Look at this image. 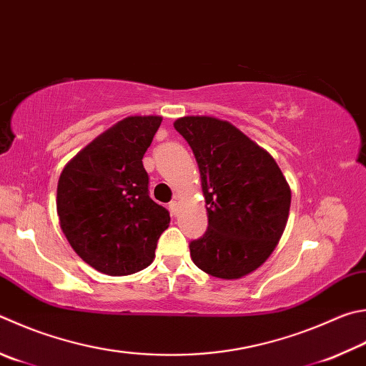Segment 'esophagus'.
I'll list each match as a JSON object with an SVG mask.
<instances>
[{
	"instance_id": "1",
	"label": "esophagus",
	"mask_w": 366,
	"mask_h": 366,
	"mask_svg": "<svg viewBox=\"0 0 366 366\" xmlns=\"http://www.w3.org/2000/svg\"><path fill=\"white\" fill-rule=\"evenodd\" d=\"M169 211H171L172 216H177V212H179V202L172 200V202L169 203Z\"/></svg>"
}]
</instances>
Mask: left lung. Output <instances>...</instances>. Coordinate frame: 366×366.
Here are the masks:
<instances>
[{
  "instance_id": "obj_1",
  "label": "left lung",
  "mask_w": 366,
  "mask_h": 366,
  "mask_svg": "<svg viewBox=\"0 0 366 366\" xmlns=\"http://www.w3.org/2000/svg\"><path fill=\"white\" fill-rule=\"evenodd\" d=\"M174 128L194 152L208 204V229L189 243L192 261L217 278L249 274L272 254L287 225V179L274 158L234 124L184 117Z\"/></svg>"
}]
</instances>
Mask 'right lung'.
I'll use <instances>...</instances> for the list:
<instances>
[{
  "label": "right lung",
  "mask_w": 366,
  "mask_h": 366,
  "mask_svg": "<svg viewBox=\"0 0 366 366\" xmlns=\"http://www.w3.org/2000/svg\"><path fill=\"white\" fill-rule=\"evenodd\" d=\"M162 117H128L65 166L57 214L71 248L107 275H129L154 261L169 211L149 195L144 154Z\"/></svg>",
  "instance_id": "add662e5"
}]
</instances>
